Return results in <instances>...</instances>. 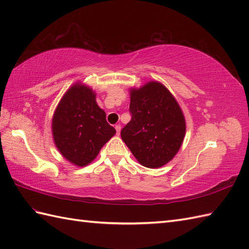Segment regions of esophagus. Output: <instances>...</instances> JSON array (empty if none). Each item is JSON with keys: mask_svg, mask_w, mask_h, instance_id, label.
Here are the masks:
<instances>
[{"mask_svg": "<svg viewBox=\"0 0 249 249\" xmlns=\"http://www.w3.org/2000/svg\"><path fill=\"white\" fill-rule=\"evenodd\" d=\"M115 130H116V135H120L121 133V125H115Z\"/></svg>", "mask_w": 249, "mask_h": 249, "instance_id": "esophagus-1", "label": "esophagus"}]
</instances>
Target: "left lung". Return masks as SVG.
<instances>
[{"mask_svg": "<svg viewBox=\"0 0 249 249\" xmlns=\"http://www.w3.org/2000/svg\"><path fill=\"white\" fill-rule=\"evenodd\" d=\"M131 120L121 137L142 166L160 168L173 160L181 147L186 122L171 92L158 81L129 89Z\"/></svg>", "mask_w": 249, "mask_h": 249, "instance_id": "1", "label": "left lung"}]
</instances>
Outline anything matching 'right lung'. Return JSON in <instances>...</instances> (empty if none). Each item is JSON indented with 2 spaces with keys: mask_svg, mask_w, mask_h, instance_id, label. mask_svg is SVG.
<instances>
[{
  "mask_svg": "<svg viewBox=\"0 0 249 249\" xmlns=\"http://www.w3.org/2000/svg\"><path fill=\"white\" fill-rule=\"evenodd\" d=\"M52 137L61 155L77 167H86L115 135L96 103V93L80 81L63 95L52 116Z\"/></svg>",
  "mask_w": 249,
  "mask_h": 249,
  "instance_id": "right-lung-1",
  "label": "right lung"
}]
</instances>
